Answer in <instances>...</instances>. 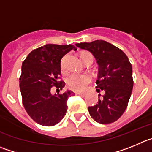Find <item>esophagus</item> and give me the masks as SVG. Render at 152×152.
<instances>
[{"label":"esophagus","mask_w":152,"mask_h":152,"mask_svg":"<svg viewBox=\"0 0 152 152\" xmlns=\"http://www.w3.org/2000/svg\"><path fill=\"white\" fill-rule=\"evenodd\" d=\"M76 95H86V93L83 92V91H79V92L76 93Z\"/></svg>","instance_id":"obj_1"}]
</instances>
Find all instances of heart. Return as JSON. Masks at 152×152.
<instances>
[{
    "label": "heart",
    "mask_w": 152,
    "mask_h": 152,
    "mask_svg": "<svg viewBox=\"0 0 152 152\" xmlns=\"http://www.w3.org/2000/svg\"><path fill=\"white\" fill-rule=\"evenodd\" d=\"M89 57L93 61V57L90 53L85 52L81 54V59L83 61L85 57ZM61 68L62 69H65V64H64V59L61 61ZM91 81V77L88 74H80V73H73L69 74L66 78V84L69 86V88L76 91H82L85 89L87 85Z\"/></svg>",
    "instance_id": "obj_1"
}]
</instances>
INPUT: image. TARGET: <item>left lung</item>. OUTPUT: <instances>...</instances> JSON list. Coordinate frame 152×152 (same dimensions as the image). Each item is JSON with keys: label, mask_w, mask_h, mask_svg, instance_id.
Segmentation results:
<instances>
[{"label": "left lung", "mask_w": 152, "mask_h": 152, "mask_svg": "<svg viewBox=\"0 0 152 152\" xmlns=\"http://www.w3.org/2000/svg\"><path fill=\"white\" fill-rule=\"evenodd\" d=\"M91 52L98 65L96 91L98 102L88 110L93 120L101 124L115 122L126 109L133 88L132 68L123 50L103 40L76 44Z\"/></svg>", "instance_id": "left-lung-1"}]
</instances>
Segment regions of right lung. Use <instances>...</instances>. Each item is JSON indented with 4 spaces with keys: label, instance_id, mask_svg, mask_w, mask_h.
Wrapping results in <instances>:
<instances>
[{
    "label": "right lung",
    "instance_id": "1",
    "mask_svg": "<svg viewBox=\"0 0 152 152\" xmlns=\"http://www.w3.org/2000/svg\"><path fill=\"white\" fill-rule=\"evenodd\" d=\"M71 50L72 45L47 44L33 50L22 64L20 88L23 106L37 124L52 126L59 124L67 110V100L74 93L51 94V87L63 89L65 83L59 81L61 59Z\"/></svg>",
    "mask_w": 152,
    "mask_h": 152
}]
</instances>
